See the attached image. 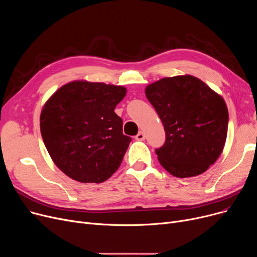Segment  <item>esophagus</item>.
Returning a JSON list of instances; mask_svg holds the SVG:
<instances>
[{"instance_id":"esophagus-1","label":"esophagus","mask_w":257,"mask_h":257,"mask_svg":"<svg viewBox=\"0 0 257 257\" xmlns=\"http://www.w3.org/2000/svg\"><path fill=\"white\" fill-rule=\"evenodd\" d=\"M145 133L143 132V131H140L139 133H138V136L136 137V140H138V141H144L145 140Z\"/></svg>"}]
</instances>
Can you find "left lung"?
Here are the masks:
<instances>
[{
  "instance_id": "obj_1",
  "label": "left lung",
  "mask_w": 257,
  "mask_h": 257,
  "mask_svg": "<svg viewBox=\"0 0 257 257\" xmlns=\"http://www.w3.org/2000/svg\"><path fill=\"white\" fill-rule=\"evenodd\" d=\"M145 92L166 131L165 145L155 150L160 165L178 178L204 173L227 138L228 108L222 96L191 75L163 78Z\"/></svg>"
}]
</instances>
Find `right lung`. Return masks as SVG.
<instances>
[{
  "label": "right lung",
  "mask_w": 257,
  "mask_h": 257,
  "mask_svg": "<svg viewBox=\"0 0 257 257\" xmlns=\"http://www.w3.org/2000/svg\"><path fill=\"white\" fill-rule=\"evenodd\" d=\"M126 92L120 85L76 80L45 103L40 132L54 164L66 176L101 183L118 169L131 139L123 134L114 108Z\"/></svg>",
  "instance_id": "obj_1"
}]
</instances>
